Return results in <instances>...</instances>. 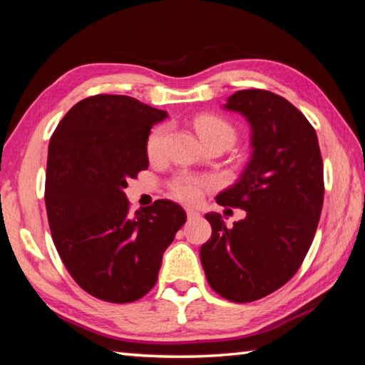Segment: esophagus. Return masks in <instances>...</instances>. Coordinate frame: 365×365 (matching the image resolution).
Listing matches in <instances>:
<instances>
[{"mask_svg":"<svg viewBox=\"0 0 365 365\" xmlns=\"http://www.w3.org/2000/svg\"><path fill=\"white\" fill-rule=\"evenodd\" d=\"M187 215H188V219H197L201 215V212L195 207H187Z\"/></svg>","mask_w":365,"mask_h":365,"instance_id":"34e87169","label":"esophagus"}]
</instances>
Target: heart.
<instances>
[{"mask_svg":"<svg viewBox=\"0 0 365 365\" xmlns=\"http://www.w3.org/2000/svg\"><path fill=\"white\" fill-rule=\"evenodd\" d=\"M196 130L200 133L202 141H212V140H222L225 141L228 146L233 145L237 140V130H235L230 122L217 115H202L196 120ZM169 138V127L159 125L150 133L146 141V153L148 158L151 160H158L164 156L165 146H168ZM211 182L206 178L197 177H178L172 183V191L178 197V200L195 202L201 197L202 191H205Z\"/></svg>","mask_w":365,"mask_h":365,"instance_id":"obj_1","label":"heart"}]
</instances>
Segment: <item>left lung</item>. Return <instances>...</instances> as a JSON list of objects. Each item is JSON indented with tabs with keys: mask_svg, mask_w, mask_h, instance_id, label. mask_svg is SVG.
<instances>
[{
	"mask_svg": "<svg viewBox=\"0 0 365 365\" xmlns=\"http://www.w3.org/2000/svg\"><path fill=\"white\" fill-rule=\"evenodd\" d=\"M224 109L251 127V158L219 205L245 209L228 228L217 212L206 214L212 237L201 246L206 279L215 293L251 302L285 285L311 248L324 205V164L317 133L285 98L242 90Z\"/></svg>",
	"mask_w": 365,
	"mask_h": 365,
	"instance_id": "1",
	"label": "left lung"
}]
</instances>
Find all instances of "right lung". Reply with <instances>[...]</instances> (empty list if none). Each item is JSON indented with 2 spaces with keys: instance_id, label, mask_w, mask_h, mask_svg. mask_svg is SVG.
<instances>
[{
  "instance_id": "right-lung-1",
  "label": "right lung",
  "mask_w": 365,
  "mask_h": 365,
  "mask_svg": "<svg viewBox=\"0 0 365 365\" xmlns=\"http://www.w3.org/2000/svg\"><path fill=\"white\" fill-rule=\"evenodd\" d=\"M168 115L130 96L96 95L78 101L49 140L45 202L53 242L72 279L98 299L143 298L187 222L169 200L132 215L123 193L148 169L151 127Z\"/></svg>"
}]
</instances>
